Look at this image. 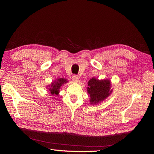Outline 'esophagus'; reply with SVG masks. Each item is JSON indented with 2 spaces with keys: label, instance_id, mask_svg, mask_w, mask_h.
Wrapping results in <instances>:
<instances>
[{
  "label": "esophagus",
  "instance_id": "obj_1",
  "mask_svg": "<svg viewBox=\"0 0 154 154\" xmlns=\"http://www.w3.org/2000/svg\"><path fill=\"white\" fill-rule=\"evenodd\" d=\"M72 80H73V82L77 83L79 81V77H78L77 75H73V77H72Z\"/></svg>",
  "mask_w": 154,
  "mask_h": 154
}]
</instances>
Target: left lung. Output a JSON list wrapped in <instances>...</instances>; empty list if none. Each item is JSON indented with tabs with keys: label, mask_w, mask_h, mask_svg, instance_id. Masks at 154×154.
<instances>
[{
	"label": "left lung",
	"mask_w": 154,
	"mask_h": 154,
	"mask_svg": "<svg viewBox=\"0 0 154 154\" xmlns=\"http://www.w3.org/2000/svg\"><path fill=\"white\" fill-rule=\"evenodd\" d=\"M87 84V93L90 97V104L92 105L103 102L113 91V89H111V81L109 79L99 80L93 77Z\"/></svg>",
	"instance_id": "obj_1"
}]
</instances>
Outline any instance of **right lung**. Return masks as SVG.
Instances as JSON below:
<instances>
[{
	"label": "right lung",
	"mask_w": 154,
	"mask_h": 154,
	"mask_svg": "<svg viewBox=\"0 0 154 154\" xmlns=\"http://www.w3.org/2000/svg\"><path fill=\"white\" fill-rule=\"evenodd\" d=\"M68 83V81L67 79H64V78H57V79L54 81L50 85L47 86V89L48 91H50V93L52 94V96H54L53 99L59 95L60 93V89L61 87L63 85Z\"/></svg>",
	"instance_id": "obj_1"
}]
</instances>
